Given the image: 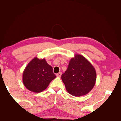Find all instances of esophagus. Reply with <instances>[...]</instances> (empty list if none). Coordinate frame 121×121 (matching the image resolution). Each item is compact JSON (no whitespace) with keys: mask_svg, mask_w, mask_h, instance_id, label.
<instances>
[{"mask_svg":"<svg viewBox=\"0 0 121 121\" xmlns=\"http://www.w3.org/2000/svg\"><path fill=\"white\" fill-rule=\"evenodd\" d=\"M56 75H57V77H60L61 75H62V73L59 72L58 73H57V74H56Z\"/></svg>","mask_w":121,"mask_h":121,"instance_id":"obj_1","label":"esophagus"}]
</instances>
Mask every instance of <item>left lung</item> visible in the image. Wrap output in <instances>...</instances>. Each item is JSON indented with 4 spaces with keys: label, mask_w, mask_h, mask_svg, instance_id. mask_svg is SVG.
Here are the masks:
<instances>
[{
    "label": "left lung",
    "mask_w": 121,
    "mask_h": 121,
    "mask_svg": "<svg viewBox=\"0 0 121 121\" xmlns=\"http://www.w3.org/2000/svg\"><path fill=\"white\" fill-rule=\"evenodd\" d=\"M61 78L69 94L81 96L89 93L94 87L96 73L87 59L82 55L76 54L70 59L68 67Z\"/></svg>",
    "instance_id": "8db88e82"
}]
</instances>
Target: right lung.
Instances as JSON below:
<instances>
[{
	"label": "right lung",
	"mask_w": 121,
	"mask_h": 121,
	"mask_svg": "<svg viewBox=\"0 0 121 121\" xmlns=\"http://www.w3.org/2000/svg\"><path fill=\"white\" fill-rule=\"evenodd\" d=\"M56 78L53 68L45 59L34 58L27 64L23 72L25 86L31 91L40 92L45 90L51 81Z\"/></svg>",
	"instance_id": "right-lung-1"
}]
</instances>
